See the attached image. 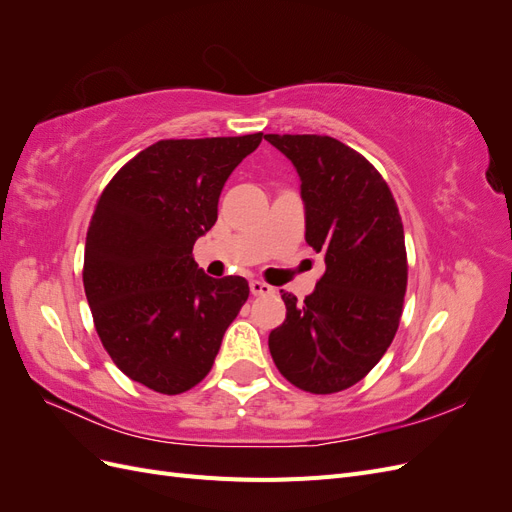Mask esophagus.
<instances>
[{
    "label": "esophagus",
    "instance_id": "obj_1",
    "mask_svg": "<svg viewBox=\"0 0 512 512\" xmlns=\"http://www.w3.org/2000/svg\"><path fill=\"white\" fill-rule=\"evenodd\" d=\"M250 290H252L254 297H265V294H273V286H269L265 282H258V280L250 282Z\"/></svg>",
    "mask_w": 512,
    "mask_h": 512
}]
</instances>
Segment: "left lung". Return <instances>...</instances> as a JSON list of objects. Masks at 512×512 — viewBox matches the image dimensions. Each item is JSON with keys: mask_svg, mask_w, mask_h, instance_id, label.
<instances>
[{"mask_svg": "<svg viewBox=\"0 0 512 512\" xmlns=\"http://www.w3.org/2000/svg\"><path fill=\"white\" fill-rule=\"evenodd\" d=\"M294 164L305 205V241L327 271L269 335L280 374L329 395L363 380L391 346L408 286L404 224L391 188L361 153L331 136L265 134Z\"/></svg>", "mask_w": 512, "mask_h": 512, "instance_id": "8db88e82", "label": "left lung"}]
</instances>
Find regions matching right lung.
Returning <instances> with one entry per match:
<instances>
[{
  "mask_svg": "<svg viewBox=\"0 0 512 512\" xmlns=\"http://www.w3.org/2000/svg\"><path fill=\"white\" fill-rule=\"evenodd\" d=\"M260 141L262 132L158 141L98 198L83 265L91 316L113 363L151 391L179 395L203 380L247 301L245 277H209L192 250Z\"/></svg>",
  "mask_w": 512,
  "mask_h": 512,
  "instance_id": "right-lung-1",
  "label": "right lung"
}]
</instances>
